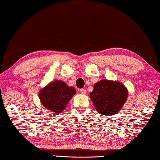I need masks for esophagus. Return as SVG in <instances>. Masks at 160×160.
I'll return each mask as SVG.
<instances>
[{
    "label": "esophagus",
    "mask_w": 160,
    "mask_h": 160,
    "mask_svg": "<svg viewBox=\"0 0 160 160\" xmlns=\"http://www.w3.org/2000/svg\"><path fill=\"white\" fill-rule=\"evenodd\" d=\"M80 92L81 94H86V90L84 89V88H82V89H80Z\"/></svg>",
    "instance_id": "1"
}]
</instances>
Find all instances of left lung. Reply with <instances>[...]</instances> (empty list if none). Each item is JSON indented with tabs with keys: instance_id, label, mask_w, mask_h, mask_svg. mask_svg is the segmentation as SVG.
Listing matches in <instances>:
<instances>
[{
	"instance_id": "left-lung-1",
	"label": "left lung",
	"mask_w": 160,
	"mask_h": 160,
	"mask_svg": "<svg viewBox=\"0 0 160 160\" xmlns=\"http://www.w3.org/2000/svg\"><path fill=\"white\" fill-rule=\"evenodd\" d=\"M128 97V90L117 81L102 80L94 85L90 99L97 111L102 115H112L122 108Z\"/></svg>"
}]
</instances>
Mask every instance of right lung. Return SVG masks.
<instances>
[{"mask_svg":"<svg viewBox=\"0 0 160 160\" xmlns=\"http://www.w3.org/2000/svg\"><path fill=\"white\" fill-rule=\"evenodd\" d=\"M76 93L72 87H69L61 81H54L39 92V98L45 108L55 114L63 112L70 99Z\"/></svg>","mask_w":160,"mask_h":160,"instance_id":"add662e5","label":"right lung"}]
</instances>
